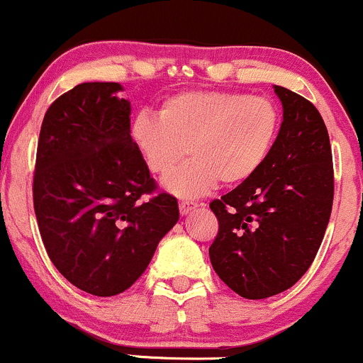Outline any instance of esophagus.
I'll return each mask as SVG.
<instances>
[{
    "label": "esophagus",
    "instance_id": "1",
    "mask_svg": "<svg viewBox=\"0 0 363 363\" xmlns=\"http://www.w3.org/2000/svg\"><path fill=\"white\" fill-rule=\"evenodd\" d=\"M198 206H199L198 203H194V201H181L179 203V211H181V215H187V213H191L193 210H196Z\"/></svg>",
    "mask_w": 363,
    "mask_h": 363
}]
</instances>
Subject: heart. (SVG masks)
Segmentation results:
<instances>
[{
	"label": "heart",
	"mask_w": 363,
	"mask_h": 363,
	"mask_svg": "<svg viewBox=\"0 0 363 363\" xmlns=\"http://www.w3.org/2000/svg\"><path fill=\"white\" fill-rule=\"evenodd\" d=\"M278 131L277 104L227 90L182 91L162 102L158 118L140 112L131 124L136 148L158 177L172 172L189 150L193 158L165 179L181 198L205 194L218 181H249L272 153Z\"/></svg>",
	"instance_id": "obj_1"
}]
</instances>
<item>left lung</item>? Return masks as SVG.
<instances>
[{
	"label": "left lung",
	"instance_id": "obj_1",
	"mask_svg": "<svg viewBox=\"0 0 363 363\" xmlns=\"http://www.w3.org/2000/svg\"><path fill=\"white\" fill-rule=\"evenodd\" d=\"M274 91L283 123L272 153L249 181L210 203L218 220L211 266L251 301L289 290L311 268L335 196L331 143L319 111L285 86Z\"/></svg>",
	"mask_w": 363,
	"mask_h": 363
}]
</instances>
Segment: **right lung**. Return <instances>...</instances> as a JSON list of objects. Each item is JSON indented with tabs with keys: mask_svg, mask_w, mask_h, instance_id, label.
<instances>
[{
	"mask_svg": "<svg viewBox=\"0 0 363 363\" xmlns=\"http://www.w3.org/2000/svg\"><path fill=\"white\" fill-rule=\"evenodd\" d=\"M119 83H80L57 97L40 126L34 210L49 259L97 297L128 290L179 220L131 138ZM147 199L145 200L144 198Z\"/></svg>",
	"mask_w": 363,
	"mask_h": 363,
	"instance_id": "obj_1",
	"label": "right lung"
}]
</instances>
